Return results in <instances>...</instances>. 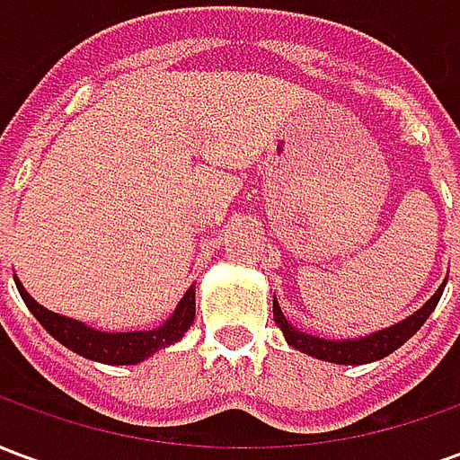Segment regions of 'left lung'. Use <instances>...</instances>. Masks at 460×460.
I'll return each instance as SVG.
<instances>
[{
    "instance_id": "8db88e82",
    "label": "left lung",
    "mask_w": 460,
    "mask_h": 460,
    "mask_svg": "<svg viewBox=\"0 0 460 460\" xmlns=\"http://www.w3.org/2000/svg\"><path fill=\"white\" fill-rule=\"evenodd\" d=\"M448 279V276H446ZM444 283L438 286L431 298L426 300L421 308L416 310L414 315L399 320L389 328L375 330L369 335H359V338H347V340H328L318 338V335H310V332H303V330L293 328L288 323V318L283 315L279 300L273 296V320L279 323V328L283 330V338L293 349H298L303 355L315 357V359H323V362H335V365H369V362H376L382 357L392 355L394 349L404 345L406 340L414 335L416 330L421 328L426 323V318L434 313V308L441 300V293L446 288Z\"/></svg>"
}]
</instances>
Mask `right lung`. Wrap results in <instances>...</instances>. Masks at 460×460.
<instances>
[{"mask_svg":"<svg viewBox=\"0 0 460 460\" xmlns=\"http://www.w3.org/2000/svg\"><path fill=\"white\" fill-rule=\"evenodd\" d=\"M14 280L19 296L24 298L26 308L34 313V318L44 325L49 335H54L61 345L74 349L75 355L93 359V362H103V365H137L142 359L155 355L157 349H164V347L180 342L184 338V332L194 323V308H197L194 286L187 288V293L177 303L174 313L162 323L160 328L132 330V332H103V330L85 325L81 320L66 318V315H58L54 310L39 305L26 293V288L19 283L16 276Z\"/></svg>","mask_w":460,"mask_h":460,"instance_id":"right-lung-1","label":"right lung"}]
</instances>
